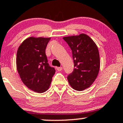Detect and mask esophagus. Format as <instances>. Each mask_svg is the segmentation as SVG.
I'll use <instances>...</instances> for the list:
<instances>
[{"label": "esophagus", "mask_w": 123, "mask_h": 123, "mask_svg": "<svg viewBox=\"0 0 123 123\" xmlns=\"http://www.w3.org/2000/svg\"><path fill=\"white\" fill-rule=\"evenodd\" d=\"M56 69L58 70V71H61L62 70V67H57Z\"/></svg>", "instance_id": "1"}]
</instances>
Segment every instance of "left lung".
Wrapping results in <instances>:
<instances>
[{"label":"left lung","instance_id":"1","mask_svg":"<svg viewBox=\"0 0 123 123\" xmlns=\"http://www.w3.org/2000/svg\"><path fill=\"white\" fill-rule=\"evenodd\" d=\"M72 51L74 68L67 79L72 88L82 91L90 87L98 74L100 62L98 47L86 35L64 37Z\"/></svg>","mask_w":123,"mask_h":123}]
</instances>
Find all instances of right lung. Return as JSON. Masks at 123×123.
Listing matches in <instances>:
<instances>
[{"label": "right lung", "instance_id": "obj_1", "mask_svg": "<svg viewBox=\"0 0 123 123\" xmlns=\"http://www.w3.org/2000/svg\"><path fill=\"white\" fill-rule=\"evenodd\" d=\"M51 38L29 37L18 48L16 67L21 80L28 88L36 92L47 91L55 73L50 67L45 49Z\"/></svg>", "mask_w": 123, "mask_h": 123}]
</instances>
